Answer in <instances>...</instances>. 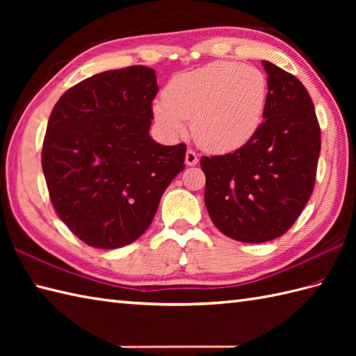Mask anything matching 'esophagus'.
I'll list each match as a JSON object with an SVG mask.
<instances>
[{"instance_id": "esophagus-1", "label": "esophagus", "mask_w": 356, "mask_h": 356, "mask_svg": "<svg viewBox=\"0 0 356 356\" xmlns=\"http://www.w3.org/2000/svg\"><path fill=\"white\" fill-rule=\"evenodd\" d=\"M197 162H199L197 153H195L194 149H188L186 154H185V163H186V166H194V165H197Z\"/></svg>"}]
</instances>
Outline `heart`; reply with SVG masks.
Returning a JSON list of instances; mask_svg holds the SVG:
<instances>
[{
    "label": "heart",
    "mask_w": 356,
    "mask_h": 356,
    "mask_svg": "<svg viewBox=\"0 0 356 356\" xmlns=\"http://www.w3.org/2000/svg\"><path fill=\"white\" fill-rule=\"evenodd\" d=\"M268 81L251 65L217 61L174 76L153 105L162 130L174 138L193 120V134L211 153H231L254 138L263 120Z\"/></svg>",
    "instance_id": "obj_1"
}]
</instances>
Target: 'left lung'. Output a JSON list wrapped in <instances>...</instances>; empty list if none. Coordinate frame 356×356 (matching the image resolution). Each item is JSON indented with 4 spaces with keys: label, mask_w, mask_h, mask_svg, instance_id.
<instances>
[{
    "label": "left lung",
    "mask_w": 356,
    "mask_h": 356,
    "mask_svg": "<svg viewBox=\"0 0 356 356\" xmlns=\"http://www.w3.org/2000/svg\"><path fill=\"white\" fill-rule=\"evenodd\" d=\"M261 64L268 99L254 138L234 153L200 159L211 220L243 243L274 240L295 223L314 191L321 149L306 87L275 64Z\"/></svg>",
    "instance_id": "1"
}]
</instances>
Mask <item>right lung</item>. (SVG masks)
Listing matches in <instances>:
<instances>
[{"instance_id": "obj_1", "label": "right lung", "mask_w": 356, "mask_h": 356, "mask_svg": "<svg viewBox=\"0 0 356 356\" xmlns=\"http://www.w3.org/2000/svg\"><path fill=\"white\" fill-rule=\"evenodd\" d=\"M156 72L145 65L97 73L59 97L42 143V171L59 218L84 243L116 249L153 222L186 145L151 139Z\"/></svg>"}]
</instances>
